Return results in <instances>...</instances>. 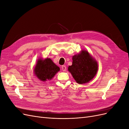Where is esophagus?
<instances>
[{
    "instance_id": "obj_1",
    "label": "esophagus",
    "mask_w": 129,
    "mask_h": 129,
    "mask_svg": "<svg viewBox=\"0 0 129 129\" xmlns=\"http://www.w3.org/2000/svg\"><path fill=\"white\" fill-rule=\"evenodd\" d=\"M62 71H63V72L66 71V66H64V65L62 66Z\"/></svg>"
}]
</instances>
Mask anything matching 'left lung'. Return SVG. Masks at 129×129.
Listing matches in <instances>:
<instances>
[{
	"instance_id": "1",
	"label": "left lung",
	"mask_w": 129,
	"mask_h": 129,
	"mask_svg": "<svg viewBox=\"0 0 129 129\" xmlns=\"http://www.w3.org/2000/svg\"><path fill=\"white\" fill-rule=\"evenodd\" d=\"M72 59V65L69 66L68 70L77 83H87L95 76L98 63L87 50H81Z\"/></svg>"
}]
</instances>
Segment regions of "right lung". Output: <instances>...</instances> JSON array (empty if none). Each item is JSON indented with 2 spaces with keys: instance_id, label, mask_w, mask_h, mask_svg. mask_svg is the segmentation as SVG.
<instances>
[{
  "instance_id": "obj_1",
  "label": "right lung",
  "mask_w": 129,
  "mask_h": 129,
  "mask_svg": "<svg viewBox=\"0 0 129 129\" xmlns=\"http://www.w3.org/2000/svg\"><path fill=\"white\" fill-rule=\"evenodd\" d=\"M60 69L50 58H47L43 60L40 58L34 69V73L40 81H46L52 79L55 74L60 71Z\"/></svg>"
}]
</instances>
